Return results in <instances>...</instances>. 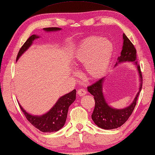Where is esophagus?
I'll return each mask as SVG.
<instances>
[{"mask_svg":"<svg viewBox=\"0 0 155 155\" xmlns=\"http://www.w3.org/2000/svg\"><path fill=\"white\" fill-rule=\"evenodd\" d=\"M86 93H87L86 91L85 90V89H83V88H80V89H78V94L79 96L85 95Z\"/></svg>","mask_w":155,"mask_h":155,"instance_id":"esophagus-1","label":"esophagus"}]
</instances>
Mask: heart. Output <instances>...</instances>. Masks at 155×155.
<instances>
[{
	"mask_svg": "<svg viewBox=\"0 0 155 155\" xmlns=\"http://www.w3.org/2000/svg\"><path fill=\"white\" fill-rule=\"evenodd\" d=\"M114 45L110 40L92 36L84 39L75 51V59L84 64V72L90 79L101 78L106 72L112 61Z\"/></svg>",
	"mask_w": 155,
	"mask_h": 155,
	"instance_id": "1",
	"label": "heart"
}]
</instances>
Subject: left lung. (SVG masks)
<instances>
[{
	"label": "left lung",
	"instance_id": "obj_1",
	"mask_svg": "<svg viewBox=\"0 0 155 155\" xmlns=\"http://www.w3.org/2000/svg\"><path fill=\"white\" fill-rule=\"evenodd\" d=\"M123 50L121 51L120 56L118 58V62L116 63V65L120 62L127 61L134 62L137 68L141 83L139 91L131 104L123 109H115L110 107L105 101L103 93V83L104 82L105 78H101L95 83L88 86V91L94 96V99L95 101V106L91 116L92 119L97 126L104 129H117L128 120L132 112H134L137 104V97L142 87V74L141 72L140 66L137 63L136 50L134 44L125 35L123 34Z\"/></svg>",
	"mask_w": 155,
	"mask_h": 155
}]
</instances>
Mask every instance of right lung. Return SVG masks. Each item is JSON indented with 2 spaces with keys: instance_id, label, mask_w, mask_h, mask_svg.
<instances>
[{
  "instance_id": "right-lung-1",
  "label": "right lung",
  "mask_w": 155,
  "mask_h": 155,
  "mask_svg": "<svg viewBox=\"0 0 155 155\" xmlns=\"http://www.w3.org/2000/svg\"><path fill=\"white\" fill-rule=\"evenodd\" d=\"M43 30L47 32L57 31L61 30L56 27H50V28H45ZM39 38V36L36 35H32L21 46L20 51L18 54L16 61L21 56L24 51L32 45V41L35 39ZM76 98V91L73 90L68 94H64L59 98L58 101L51 108L50 111L41 116H33L26 112L22 107L20 105V109L22 111L30 123H31L35 127H36L39 131L45 133H51L58 131L62 128L66 122L68 110L69 107L71 105Z\"/></svg>"
}]
</instances>
